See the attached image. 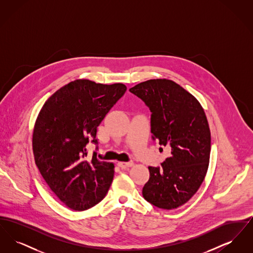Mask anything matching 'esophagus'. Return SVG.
I'll list each match as a JSON object with an SVG mask.
<instances>
[{"label": "esophagus", "mask_w": 253, "mask_h": 253, "mask_svg": "<svg viewBox=\"0 0 253 253\" xmlns=\"http://www.w3.org/2000/svg\"><path fill=\"white\" fill-rule=\"evenodd\" d=\"M119 167H121V169L129 168V167H132L133 165L132 162H119L118 163Z\"/></svg>", "instance_id": "obj_1"}]
</instances>
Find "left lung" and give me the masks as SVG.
<instances>
[{
	"label": "left lung",
	"instance_id": "1",
	"mask_svg": "<svg viewBox=\"0 0 253 253\" xmlns=\"http://www.w3.org/2000/svg\"><path fill=\"white\" fill-rule=\"evenodd\" d=\"M129 91L152 112L153 139L170 152L161 167H149L143 197L159 209H176L198 191L209 168L211 131L204 109L192 94L166 79L150 80Z\"/></svg>",
	"mask_w": 253,
	"mask_h": 253
}]
</instances>
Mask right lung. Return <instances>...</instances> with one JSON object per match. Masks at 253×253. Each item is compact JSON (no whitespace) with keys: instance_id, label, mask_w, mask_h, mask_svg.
<instances>
[{"instance_id":"obj_1","label":"right lung","mask_w":253,"mask_h":253,"mask_svg":"<svg viewBox=\"0 0 253 253\" xmlns=\"http://www.w3.org/2000/svg\"><path fill=\"white\" fill-rule=\"evenodd\" d=\"M126 89L122 84L76 80L55 92L39 113L32 138L35 163L50 190L73 211L94 207L108 192L115 166L99 161L95 152L92 159L85 158L86 145L97 144V126Z\"/></svg>"}]
</instances>
